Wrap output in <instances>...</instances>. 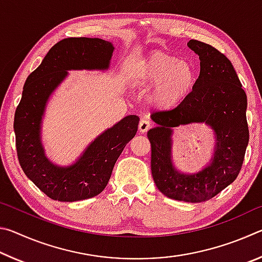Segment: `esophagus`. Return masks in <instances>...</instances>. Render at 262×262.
<instances>
[{"instance_id":"esophagus-1","label":"esophagus","mask_w":262,"mask_h":262,"mask_svg":"<svg viewBox=\"0 0 262 262\" xmlns=\"http://www.w3.org/2000/svg\"><path fill=\"white\" fill-rule=\"evenodd\" d=\"M151 127H152L151 122L145 120V119H142L139 123V130H140V133H143V134H145V133H147Z\"/></svg>"}]
</instances>
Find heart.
I'll return each mask as SVG.
<instances>
[{
  "label": "heart",
  "mask_w": 262,
  "mask_h": 262,
  "mask_svg": "<svg viewBox=\"0 0 262 262\" xmlns=\"http://www.w3.org/2000/svg\"><path fill=\"white\" fill-rule=\"evenodd\" d=\"M132 81L140 88L152 86L150 103L166 111L187 98L194 85L195 72L188 61L157 51L133 66Z\"/></svg>",
  "instance_id": "1"
}]
</instances>
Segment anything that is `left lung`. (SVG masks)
I'll list each match as a JSON object with an SVG mask.
<instances>
[{
  "label": "left lung",
  "instance_id": "obj_1",
  "mask_svg": "<svg viewBox=\"0 0 262 262\" xmlns=\"http://www.w3.org/2000/svg\"><path fill=\"white\" fill-rule=\"evenodd\" d=\"M200 59V75L183 103L151 114L157 127L148 132L151 144V173L157 188L170 199L202 202L214 198L237 178L248 144L247 97L230 60L208 43L189 40ZM205 122L216 135L214 157L194 175L177 171L170 159L174 126Z\"/></svg>",
  "mask_w": 262,
  "mask_h": 262
}]
</instances>
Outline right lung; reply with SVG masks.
<instances>
[{
  "instance_id": "right-lung-1",
  "label": "right lung",
  "mask_w": 262,
  "mask_h": 262,
  "mask_svg": "<svg viewBox=\"0 0 262 262\" xmlns=\"http://www.w3.org/2000/svg\"><path fill=\"white\" fill-rule=\"evenodd\" d=\"M114 47L99 38H66L53 46L29 75L16 108L17 156L26 177L53 200L74 202L104 190L123 148L135 136L137 115H128L91 142L78 161L57 166L43 151L40 129L47 100L68 75L67 70L107 69Z\"/></svg>"
}]
</instances>
